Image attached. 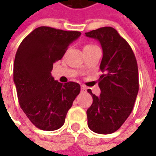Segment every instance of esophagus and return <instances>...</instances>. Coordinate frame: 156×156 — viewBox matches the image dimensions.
<instances>
[{"label": "esophagus", "mask_w": 156, "mask_h": 156, "mask_svg": "<svg viewBox=\"0 0 156 156\" xmlns=\"http://www.w3.org/2000/svg\"><path fill=\"white\" fill-rule=\"evenodd\" d=\"M81 92H86V91H87V88H86V87H84V86H81Z\"/></svg>", "instance_id": "obj_1"}]
</instances>
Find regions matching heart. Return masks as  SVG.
Listing matches in <instances>:
<instances>
[{
	"label": "heart",
	"mask_w": 156,
	"mask_h": 156,
	"mask_svg": "<svg viewBox=\"0 0 156 156\" xmlns=\"http://www.w3.org/2000/svg\"><path fill=\"white\" fill-rule=\"evenodd\" d=\"M89 47H93V45H86L84 47V48H89Z\"/></svg>",
	"instance_id": "1"
}]
</instances>
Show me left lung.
<instances>
[{
	"label": "left lung",
	"mask_w": 156,
	"mask_h": 156,
	"mask_svg": "<svg viewBox=\"0 0 156 156\" xmlns=\"http://www.w3.org/2000/svg\"><path fill=\"white\" fill-rule=\"evenodd\" d=\"M99 41L103 56L98 85L101 94L90 89L93 103L87 110V126L94 133L108 135L122 127L133 110L139 90L138 66L127 41L111 27H100L85 33Z\"/></svg>",
	"instance_id": "1"
}]
</instances>
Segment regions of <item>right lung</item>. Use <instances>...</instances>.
Masks as SVG:
<instances>
[{"label":"right lung","instance_id":"right-lung-1","mask_svg":"<svg viewBox=\"0 0 156 156\" xmlns=\"http://www.w3.org/2000/svg\"><path fill=\"white\" fill-rule=\"evenodd\" d=\"M80 35L78 31L39 27L24 38L17 49L14 82L19 104L38 129H60L81 91L78 83L62 84L51 75L53 64L62 58L69 44Z\"/></svg>","mask_w":156,"mask_h":156}]
</instances>
